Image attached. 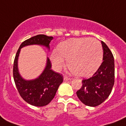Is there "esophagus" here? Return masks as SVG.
<instances>
[{"label": "esophagus", "instance_id": "34e87169", "mask_svg": "<svg viewBox=\"0 0 126 126\" xmlns=\"http://www.w3.org/2000/svg\"><path fill=\"white\" fill-rule=\"evenodd\" d=\"M72 80V79H70V78H68L67 77L64 76V80H65V81H68V80Z\"/></svg>", "mask_w": 126, "mask_h": 126}]
</instances>
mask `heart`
<instances>
[{
  "label": "heart",
  "instance_id": "heart-1",
  "mask_svg": "<svg viewBox=\"0 0 126 126\" xmlns=\"http://www.w3.org/2000/svg\"><path fill=\"white\" fill-rule=\"evenodd\" d=\"M103 48L96 39L90 38H71L59 45L51 60L54 67L60 70L67 60L69 69L79 77L92 76L99 69L103 59Z\"/></svg>",
  "mask_w": 126,
  "mask_h": 126
}]
</instances>
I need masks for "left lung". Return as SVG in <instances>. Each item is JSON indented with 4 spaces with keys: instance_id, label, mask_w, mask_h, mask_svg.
Listing matches in <instances>:
<instances>
[{
    "instance_id": "obj_1",
    "label": "left lung",
    "mask_w": 126,
    "mask_h": 126,
    "mask_svg": "<svg viewBox=\"0 0 126 126\" xmlns=\"http://www.w3.org/2000/svg\"><path fill=\"white\" fill-rule=\"evenodd\" d=\"M103 49V62L93 77L82 80V86L77 92L79 100L88 106L95 107L108 98L114 83V61L108 46L101 41Z\"/></svg>"
}]
</instances>
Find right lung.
Returning <instances> with one entry per match:
<instances>
[{
	"label": "right lung",
	"instance_id": "right-lung-1",
	"mask_svg": "<svg viewBox=\"0 0 126 126\" xmlns=\"http://www.w3.org/2000/svg\"><path fill=\"white\" fill-rule=\"evenodd\" d=\"M53 37L38 34L26 39L21 44L15 56L13 69L14 81L21 98L30 105L44 106L48 105L54 97L60 85L63 82V76L51 69V62L47 57L46 65L43 72L36 79L25 80L20 74L18 60L22 47L30 45H40L50 49L49 43Z\"/></svg>",
	"mask_w": 126,
	"mask_h": 126
}]
</instances>
